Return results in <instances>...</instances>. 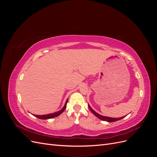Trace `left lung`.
<instances>
[{"instance_id": "1", "label": "left lung", "mask_w": 157, "mask_h": 157, "mask_svg": "<svg viewBox=\"0 0 157 157\" xmlns=\"http://www.w3.org/2000/svg\"><path fill=\"white\" fill-rule=\"evenodd\" d=\"M88 107H89V109H90V111H92V113L94 114V115L97 117L98 118H99V119H101L102 121H107V122H115V121H119V120H121L122 118H124L126 116H124V117H119V118H112V117H105V116H102L101 115H99V114H98V113H96L95 111H94L93 109L91 108V107H90L89 105H88Z\"/></svg>"}]
</instances>
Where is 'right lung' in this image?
<instances>
[{
  "label": "right lung",
  "mask_w": 157,
  "mask_h": 157,
  "mask_svg": "<svg viewBox=\"0 0 157 157\" xmlns=\"http://www.w3.org/2000/svg\"><path fill=\"white\" fill-rule=\"evenodd\" d=\"M67 101H68V99H67V100H66L63 107L61 109V110H59V111H57V112H55V113H50V114H47V115H34L36 117H37V118H40V119H42V120L49 119V118H53L54 117H58L59 115H61V114L65 111L66 107H67Z\"/></svg>",
  "instance_id": "right-lung-1"
}]
</instances>
